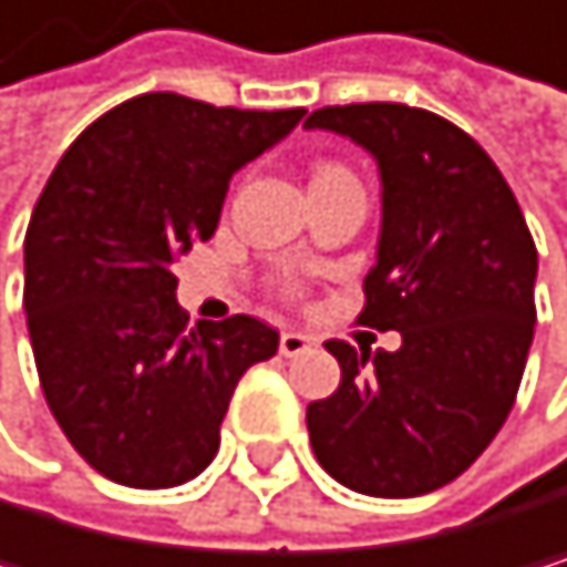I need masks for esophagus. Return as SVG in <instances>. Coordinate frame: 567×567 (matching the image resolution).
Returning <instances> with one entry per match:
<instances>
[{
	"mask_svg": "<svg viewBox=\"0 0 567 567\" xmlns=\"http://www.w3.org/2000/svg\"><path fill=\"white\" fill-rule=\"evenodd\" d=\"M309 347H312V337H306V333H299V330H286V333H281V340H278L281 357H299V353H306Z\"/></svg>",
	"mask_w": 567,
	"mask_h": 567,
	"instance_id": "esophagus-1",
	"label": "esophagus"
}]
</instances>
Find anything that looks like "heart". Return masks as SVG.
<instances>
[{
  "label": "heart",
  "instance_id": "obj_1",
  "mask_svg": "<svg viewBox=\"0 0 567 567\" xmlns=\"http://www.w3.org/2000/svg\"><path fill=\"white\" fill-rule=\"evenodd\" d=\"M322 173H340V166H322L316 176H322ZM289 292H299V286H292V281H289Z\"/></svg>",
  "mask_w": 567,
  "mask_h": 567
}]
</instances>
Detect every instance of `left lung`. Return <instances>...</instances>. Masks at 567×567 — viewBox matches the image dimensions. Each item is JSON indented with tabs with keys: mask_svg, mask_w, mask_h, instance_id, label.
<instances>
[{
	"mask_svg": "<svg viewBox=\"0 0 567 567\" xmlns=\"http://www.w3.org/2000/svg\"><path fill=\"white\" fill-rule=\"evenodd\" d=\"M309 128L374 152L384 183L378 265L357 322L401 347L326 340L340 388L306 408L319 466L367 496H422L507 422L534 340L537 248L504 173L449 118L394 101L330 104Z\"/></svg>",
	"mask_w": 567,
	"mask_h": 567,
	"instance_id": "obj_1",
	"label": "left lung"
}]
</instances>
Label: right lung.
Listing matches in <instances>:
<instances>
[{"mask_svg":"<svg viewBox=\"0 0 567 567\" xmlns=\"http://www.w3.org/2000/svg\"><path fill=\"white\" fill-rule=\"evenodd\" d=\"M302 115L148 91L50 173L27 227V326L53 419L101 476L135 489L200 476L237 381L275 357L278 333L255 316L189 326L173 265L214 237L230 176Z\"/></svg>","mask_w":567,"mask_h":567,"instance_id":"add662e5","label":"right lung"}]
</instances>
